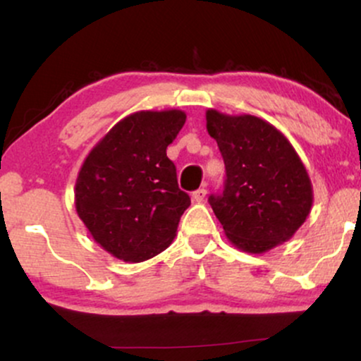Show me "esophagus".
<instances>
[{
	"instance_id": "esophagus-1",
	"label": "esophagus",
	"mask_w": 361,
	"mask_h": 361,
	"mask_svg": "<svg viewBox=\"0 0 361 361\" xmlns=\"http://www.w3.org/2000/svg\"><path fill=\"white\" fill-rule=\"evenodd\" d=\"M205 197H207V190H205V188H198L197 192L192 193L193 202H197V204H200V202H204Z\"/></svg>"
}]
</instances>
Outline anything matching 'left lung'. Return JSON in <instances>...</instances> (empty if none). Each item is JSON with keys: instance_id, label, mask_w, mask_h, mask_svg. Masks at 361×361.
<instances>
[{"instance_id": "8db88e82", "label": "left lung", "mask_w": 361, "mask_h": 361, "mask_svg": "<svg viewBox=\"0 0 361 361\" xmlns=\"http://www.w3.org/2000/svg\"><path fill=\"white\" fill-rule=\"evenodd\" d=\"M205 118L227 176L222 195H212L209 202L229 243L263 255L292 239L309 217L314 192L290 140L255 115L209 109Z\"/></svg>"}]
</instances>
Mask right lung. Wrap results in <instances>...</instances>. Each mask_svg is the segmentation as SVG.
Masks as SVG:
<instances>
[{
    "mask_svg": "<svg viewBox=\"0 0 361 361\" xmlns=\"http://www.w3.org/2000/svg\"><path fill=\"white\" fill-rule=\"evenodd\" d=\"M185 120L178 109L135 111L82 161L74 186L78 217L94 243L126 263H142L166 250L190 207L166 156Z\"/></svg>",
    "mask_w": 361,
    "mask_h": 361,
    "instance_id": "right-lung-1",
    "label": "right lung"
}]
</instances>
